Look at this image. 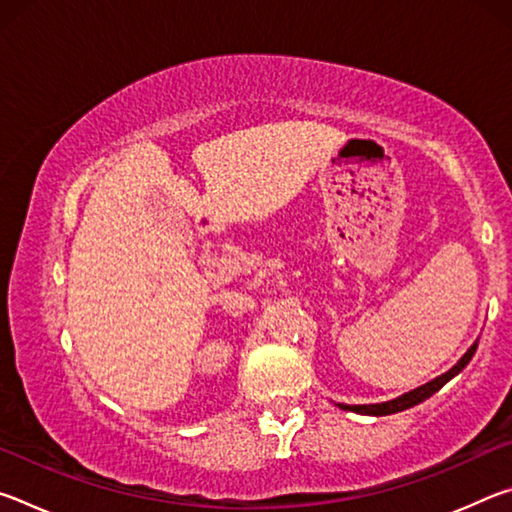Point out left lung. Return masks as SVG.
Listing matches in <instances>:
<instances>
[{"instance_id": "8db88e82", "label": "left lung", "mask_w": 512, "mask_h": 512, "mask_svg": "<svg viewBox=\"0 0 512 512\" xmlns=\"http://www.w3.org/2000/svg\"><path fill=\"white\" fill-rule=\"evenodd\" d=\"M476 345H479V343H474L472 348L463 354L461 361H458L452 370H447L445 375H440V377H436L433 381H429V384L415 388V391H411V393L397 397V400L381 402V404H354V406L339 404V406H341V409H345V411H354V413H363V415H391V413H400V411L411 409V406L424 402V400H427V397H431L433 393H438L440 388H443L449 379L456 377L458 372H461V370L467 366V363H470V359L474 357Z\"/></svg>"}]
</instances>
